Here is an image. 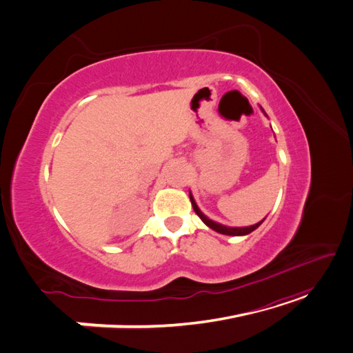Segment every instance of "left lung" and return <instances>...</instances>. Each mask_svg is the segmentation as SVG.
<instances>
[{
    "instance_id": "8db88e82",
    "label": "left lung",
    "mask_w": 353,
    "mask_h": 353,
    "mask_svg": "<svg viewBox=\"0 0 353 353\" xmlns=\"http://www.w3.org/2000/svg\"><path fill=\"white\" fill-rule=\"evenodd\" d=\"M261 110L263 112L262 108H261ZM263 114L266 116L265 112H263ZM190 201H191V205H193V209H194V212L197 213V216H199L203 222H205L209 228H212L213 231H216V232H219V234H225V236H248V234H250L252 231H254V230L258 228V227L261 225V223L265 221V219H262L261 222L254 223V225H250V227H236V228L225 227V225H222V223H219V222H215V221L209 219V218L205 215V213H203V212L199 209V206H197V203H196L193 194H191V191H190Z\"/></svg>"
}]
</instances>
